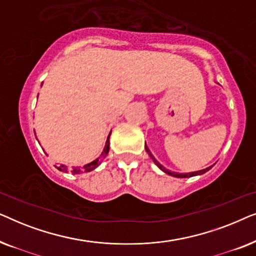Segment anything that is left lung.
<instances>
[{"label":"left lung","mask_w":256,"mask_h":256,"mask_svg":"<svg viewBox=\"0 0 256 256\" xmlns=\"http://www.w3.org/2000/svg\"><path fill=\"white\" fill-rule=\"evenodd\" d=\"M146 152L149 154V156L152 157V160H154V162H155V164L157 166L160 168V170L162 171H164V172L166 174H170V176H174V177H178V178H188V177H192V176H198V174H205V172H208V171L211 169L212 166H208V168H206V169H204V170H199V171H194V172H188V174H177V172H171L170 170H168V169H166V168H164L163 166H160V164L157 162V160H155V157L152 156V154L150 152V150L148 149V146H146Z\"/></svg>","instance_id":"obj_1"}]
</instances>
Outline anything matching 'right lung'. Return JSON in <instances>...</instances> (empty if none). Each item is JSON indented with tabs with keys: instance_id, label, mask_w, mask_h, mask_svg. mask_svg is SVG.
<instances>
[{
	"instance_id": "obj_1",
	"label": "right lung",
	"mask_w": 256,
	"mask_h": 256,
	"mask_svg": "<svg viewBox=\"0 0 256 256\" xmlns=\"http://www.w3.org/2000/svg\"><path fill=\"white\" fill-rule=\"evenodd\" d=\"M110 135H108L107 141H106V146H104V152H101V155L98 157L96 160H94L93 162H90L88 164H86V166H84L82 169H80V168H72V169H68V166H64V164H60V166H56V168H57L59 171H64V172H71L73 174H80V172H90V171L94 170L98 166H99V164H101V162H102L104 157L107 156L108 152H110Z\"/></svg>"
}]
</instances>
